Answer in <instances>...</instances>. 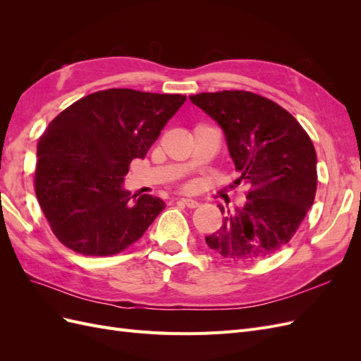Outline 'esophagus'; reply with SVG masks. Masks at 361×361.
Listing matches in <instances>:
<instances>
[{"label": "esophagus", "mask_w": 361, "mask_h": 361, "mask_svg": "<svg viewBox=\"0 0 361 361\" xmlns=\"http://www.w3.org/2000/svg\"><path fill=\"white\" fill-rule=\"evenodd\" d=\"M180 202L183 203V204H187L188 207H191V209H194V207H197L200 203L195 200V199H191V197H182L180 199Z\"/></svg>", "instance_id": "esophagus-1"}]
</instances>
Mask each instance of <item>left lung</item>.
<instances>
[{"instance_id":"left-lung-1","label":"left lung","mask_w":361,"mask_h":361,"mask_svg":"<svg viewBox=\"0 0 361 361\" xmlns=\"http://www.w3.org/2000/svg\"><path fill=\"white\" fill-rule=\"evenodd\" d=\"M223 129L245 203L223 218L206 245L227 260L269 257L286 245L316 194V152L290 113L259 94L224 90L190 96ZM221 212L224 207L220 204Z\"/></svg>"}]
</instances>
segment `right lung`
<instances>
[{
	"label": "right lung",
	"instance_id": "add662e5",
	"mask_svg": "<svg viewBox=\"0 0 361 361\" xmlns=\"http://www.w3.org/2000/svg\"><path fill=\"white\" fill-rule=\"evenodd\" d=\"M187 101L130 89L96 92L48 125L37 145L36 195L54 235L85 256H111L143 236L166 207L123 180Z\"/></svg>",
	"mask_w": 361,
	"mask_h": 361
}]
</instances>
